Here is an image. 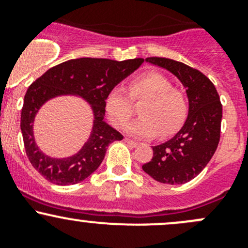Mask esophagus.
Segmentation results:
<instances>
[{"mask_svg": "<svg viewBox=\"0 0 248 248\" xmlns=\"http://www.w3.org/2000/svg\"><path fill=\"white\" fill-rule=\"evenodd\" d=\"M124 141H125V142H126V143H127V144H130V146H131V147H136V146H137V144H139V143H137V142L132 141V140H130V139H125V140H124Z\"/></svg>", "mask_w": 248, "mask_h": 248, "instance_id": "obj_1", "label": "esophagus"}]
</instances>
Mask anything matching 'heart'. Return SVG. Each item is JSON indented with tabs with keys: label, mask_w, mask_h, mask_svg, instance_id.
Returning <instances> with one entry per match:
<instances>
[{
	"label": "heart",
	"mask_w": 248,
	"mask_h": 248,
	"mask_svg": "<svg viewBox=\"0 0 248 248\" xmlns=\"http://www.w3.org/2000/svg\"><path fill=\"white\" fill-rule=\"evenodd\" d=\"M144 102L140 108L141 118L127 126L135 137L166 136L175 132L187 117L188 100L185 93L158 72H148L130 82L129 95L122 87H114L105 99V111L113 126L123 129L134 114L132 102Z\"/></svg>",
	"instance_id": "1"
}]
</instances>
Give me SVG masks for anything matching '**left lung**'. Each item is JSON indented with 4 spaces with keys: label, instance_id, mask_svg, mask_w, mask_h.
I'll return each instance as SVG.
<instances>
[{
    "label": "left lung",
    "instance_id": "obj_1",
    "mask_svg": "<svg viewBox=\"0 0 248 248\" xmlns=\"http://www.w3.org/2000/svg\"><path fill=\"white\" fill-rule=\"evenodd\" d=\"M180 79L187 92L189 109L182 129L169 141L153 147V158L142 169L168 185H183L197 177L217 149L220 137L222 104L215 85L195 68L166 58H147Z\"/></svg>",
    "mask_w": 248,
    "mask_h": 248
}]
</instances>
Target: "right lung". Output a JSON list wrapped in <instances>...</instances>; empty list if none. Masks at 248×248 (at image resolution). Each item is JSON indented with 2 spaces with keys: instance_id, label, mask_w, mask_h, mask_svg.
<instances>
[{
  "instance_id": "obj_1",
  "label": "right lung",
  "mask_w": 248,
  "mask_h": 248,
  "mask_svg": "<svg viewBox=\"0 0 248 248\" xmlns=\"http://www.w3.org/2000/svg\"><path fill=\"white\" fill-rule=\"evenodd\" d=\"M143 59L116 61L109 59H72L49 68L29 87L24 97L20 127L26 155L33 168L54 185H76L89 177L102 163L107 147L123 140V135L104 121L105 99L124 78L143 62ZM76 94L92 107L94 123L85 146L67 158L46 156L35 144L33 122L40 107L50 98Z\"/></svg>"
}]
</instances>
